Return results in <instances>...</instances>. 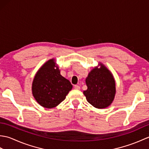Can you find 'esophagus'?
Returning <instances> with one entry per match:
<instances>
[{"label":"esophagus","mask_w":149,"mask_h":149,"mask_svg":"<svg viewBox=\"0 0 149 149\" xmlns=\"http://www.w3.org/2000/svg\"><path fill=\"white\" fill-rule=\"evenodd\" d=\"M74 88L75 90H80V86L79 85H75Z\"/></svg>","instance_id":"34e87169"}]
</instances>
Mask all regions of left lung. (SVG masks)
<instances>
[{"mask_svg":"<svg viewBox=\"0 0 149 149\" xmlns=\"http://www.w3.org/2000/svg\"><path fill=\"white\" fill-rule=\"evenodd\" d=\"M86 84L88 89L83 93L93 107L104 109L111 104L116 94V84L112 73L105 65L99 63L91 70L86 79Z\"/></svg>","mask_w":149,"mask_h":149,"instance_id":"left-lung-1","label":"left lung"}]
</instances>
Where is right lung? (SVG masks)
Masks as SVG:
<instances>
[{"mask_svg": "<svg viewBox=\"0 0 149 149\" xmlns=\"http://www.w3.org/2000/svg\"><path fill=\"white\" fill-rule=\"evenodd\" d=\"M72 89L70 82L60 74L54 58L41 66L32 83V93L36 102L49 109L58 106Z\"/></svg>", "mask_w": 149, "mask_h": 149, "instance_id": "add662e5", "label": "right lung"}]
</instances>
